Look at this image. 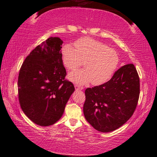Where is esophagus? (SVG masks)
<instances>
[{"instance_id": "obj_1", "label": "esophagus", "mask_w": 157, "mask_h": 157, "mask_svg": "<svg viewBox=\"0 0 157 157\" xmlns=\"http://www.w3.org/2000/svg\"><path fill=\"white\" fill-rule=\"evenodd\" d=\"M75 89H78V90H83V89H84V87H83V86H78V85H75Z\"/></svg>"}]
</instances>
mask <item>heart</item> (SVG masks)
Masks as SVG:
<instances>
[{
  "mask_svg": "<svg viewBox=\"0 0 157 157\" xmlns=\"http://www.w3.org/2000/svg\"><path fill=\"white\" fill-rule=\"evenodd\" d=\"M76 49L70 44L62 48L63 64L70 70L83 64L86 67L77 69L69 74L71 81L79 84L92 82L98 86L109 81L117 68L119 57L114 49L91 38H82L75 42Z\"/></svg>",
  "mask_w": 157,
  "mask_h": 157,
  "instance_id": "obj_1",
  "label": "heart"
}]
</instances>
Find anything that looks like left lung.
Here are the masks:
<instances>
[{"mask_svg": "<svg viewBox=\"0 0 157 157\" xmlns=\"http://www.w3.org/2000/svg\"><path fill=\"white\" fill-rule=\"evenodd\" d=\"M84 114L95 129L110 132L134 114L140 96V78L135 66L125 65L102 85L86 89Z\"/></svg>", "mask_w": 157, "mask_h": 157, "instance_id": "obj_1", "label": "left lung"}]
</instances>
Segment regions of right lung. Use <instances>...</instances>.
<instances>
[{
	"mask_svg": "<svg viewBox=\"0 0 157 157\" xmlns=\"http://www.w3.org/2000/svg\"><path fill=\"white\" fill-rule=\"evenodd\" d=\"M63 41L48 38L32 50L20 68L18 95L23 113L36 124L53 125L61 119L74 86L65 79Z\"/></svg>",
	"mask_w": 157,
	"mask_h": 157,
	"instance_id": "right-lung-1",
	"label": "right lung"
}]
</instances>
